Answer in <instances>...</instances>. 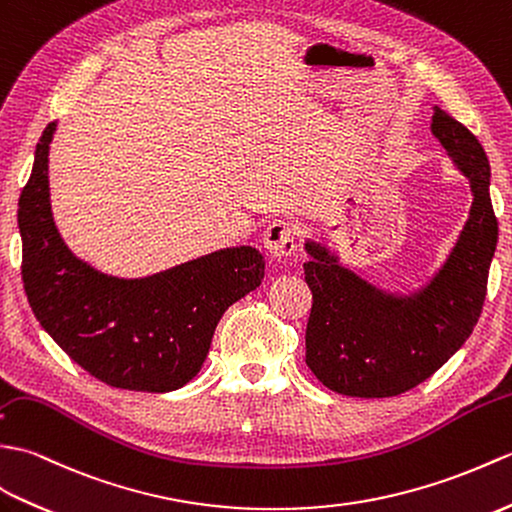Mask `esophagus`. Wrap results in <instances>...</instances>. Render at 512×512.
<instances>
[{"label":"esophagus","instance_id":"esophagus-1","mask_svg":"<svg viewBox=\"0 0 512 512\" xmlns=\"http://www.w3.org/2000/svg\"><path fill=\"white\" fill-rule=\"evenodd\" d=\"M263 247L269 258L287 260L295 249V230L285 221H274L263 234Z\"/></svg>","mask_w":512,"mask_h":512}]
</instances>
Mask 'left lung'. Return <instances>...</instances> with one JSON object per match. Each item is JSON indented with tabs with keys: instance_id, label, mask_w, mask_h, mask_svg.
Instances as JSON below:
<instances>
[{
	"instance_id": "left-lung-1",
	"label": "left lung",
	"mask_w": 512,
	"mask_h": 512,
	"mask_svg": "<svg viewBox=\"0 0 512 512\" xmlns=\"http://www.w3.org/2000/svg\"><path fill=\"white\" fill-rule=\"evenodd\" d=\"M431 133L469 179L473 203L456 245L423 287L379 289L322 241H304V278L313 293L306 366L337 394L385 399L416 388L456 355L482 313L497 247L491 166L478 138L447 111L434 107Z\"/></svg>"
}]
</instances>
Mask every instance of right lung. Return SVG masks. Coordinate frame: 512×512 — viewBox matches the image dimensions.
Returning <instances> with one entry per match:
<instances>
[{
    "label": "right lung",
    "mask_w": 512,
    "mask_h": 512,
    "mask_svg": "<svg viewBox=\"0 0 512 512\" xmlns=\"http://www.w3.org/2000/svg\"><path fill=\"white\" fill-rule=\"evenodd\" d=\"M45 127L19 197L21 278L32 313L56 344L113 388L170 392L197 377L227 306L265 278L254 247H227L144 278H118L76 258L50 206Z\"/></svg>",
    "instance_id": "add662e5"
}]
</instances>
